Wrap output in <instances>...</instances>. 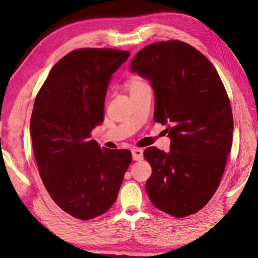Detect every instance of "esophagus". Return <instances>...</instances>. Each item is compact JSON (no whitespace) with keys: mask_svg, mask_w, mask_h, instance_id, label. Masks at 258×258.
<instances>
[{"mask_svg":"<svg viewBox=\"0 0 258 258\" xmlns=\"http://www.w3.org/2000/svg\"><path fill=\"white\" fill-rule=\"evenodd\" d=\"M132 155L134 161H142L143 160V150L135 149L132 151Z\"/></svg>","mask_w":258,"mask_h":258,"instance_id":"1","label":"esophagus"}]
</instances>
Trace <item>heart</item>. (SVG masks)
<instances>
[{
  "mask_svg": "<svg viewBox=\"0 0 258 258\" xmlns=\"http://www.w3.org/2000/svg\"><path fill=\"white\" fill-rule=\"evenodd\" d=\"M147 85L146 81L144 80V78H142L140 75H133L132 78H130L127 83H126V86H127V90L131 91H134L136 89H140V87Z\"/></svg>",
  "mask_w": 258,
  "mask_h": 258,
  "instance_id": "heart-1",
  "label": "heart"
}]
</instances>
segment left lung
Listing matches in <instances>:
<instances>
[{
	"instance_id": "left-lung-1",
	"label": "left lung",
	"mask_w": 258,
	"mask_h": 258,
	"mask_svg": "<svg viewBox=\"0 0 258 258\" xmlns=\"http://www.w3.org/2000/svg\"><path fill=\"white\" fill-rule=\"evenodd\" d=\"M132 72L155 92L154 120L168 124L171 151L147 147L152 204L174 217L191 215L215 194L232 149L233 114L214 65L187 43H153L136 54Z\"/></svg>"
}]
</instances>
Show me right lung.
I'll return each mask as SVG.
<instances>
[{"mask_svg":"<svg viewBox=\"0 0 258 258\" xmlns=\"http://www.w3.org/2000/svg\"><path fill=\"white\" fill-rule=\"evenodd\" d=\"M130 56L85 47L54 65L38 91L31 135L40 176L52 200L78 220L107 212L132 162L127 150L101 149L91 132L104 119L109 79Z\"/></svg>","mask_w":258,"mask_h":258,"instance_id":"right-lung-1","label":"right lung"}]
</instances>
